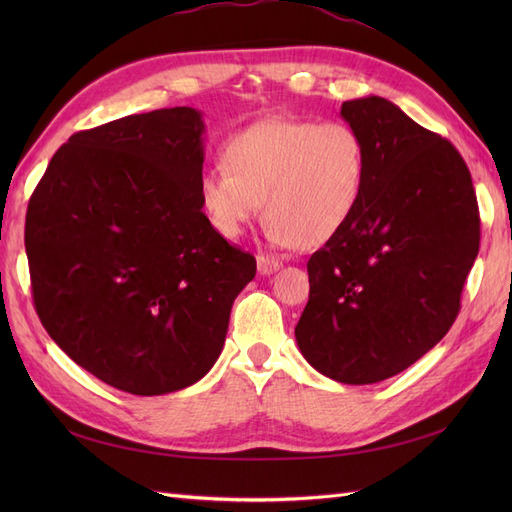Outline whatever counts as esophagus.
Segmentation results:
<instances>
[{"label": "esophagus", "mask_w": 512, "mask_h": 512, "mask_svg": "<svg viewBox=\"0 0 512 512\" xmlns=\"http://www.w3.org/2000/svg\"><path fill=\"white\" fill-rule=\"evenodd\" d=\"M280 267H282L280 260L267 258V256H258V273H260V275H271V273H275Z\"/></svg>", "instance_id": "34e87169"}]
</instances>
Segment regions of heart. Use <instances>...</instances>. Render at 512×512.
I'll use <instances>...</instances> for the list:
<instances>
[{"mask_svg": "<svg viewBox=\"0 0 512 512\" xmlns=\"http://www.w3.org/2000/svg\"><path fill=\"white\" fill-rule=\"evenodd\" d=\"M222 160L224 168L198 177L207 222L237 239L265 203V232L277 247H318L335 237L365 179L363 141L342 121H260L230 138Z\"/></svg>", "mask_w": 512, "mask_h": 512, "instance_id": "1", "label": "heart"}]
</instances>
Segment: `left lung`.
Wrapping results in <instances>:
<instances>
[{
    "label": "left lung",
    "instance_id": "left-lung-1",
    "mask_svg": "<svg viewBox=\"0 0 512 512\" xmlns=\"http://www.w3.org/2000/svg\"><path fill=\"white\" fill-rule=\"evenodd\" d=\"M361 136L359 203L307 262L294 327L305 361L344 384H374L421 359L453 327L480 241L470 170L446 138L380 96L342 104Z\"/></svg>",
    "mask_w": 512,
    "mask_h": 512
}]
</instances>
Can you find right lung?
<instances>
[{
  "label": "right lung",
  "mask_w": 512,
  "mask_h": 512,
  "mask_svg": "<svg viewBox=\"0 0 512 512\" xmlns=\"http://www.w3.org/2000/svg\"><path fill=\"white\" fill-rule=\"evenodd\" d=\"M203 113L190 106L76 132L29 198L25 252L46 333L132 395L192 386L218 361L256 258L198 200Z\"/></svg>",
  "instance_id": "right-lung-1"
}]
</instances>
